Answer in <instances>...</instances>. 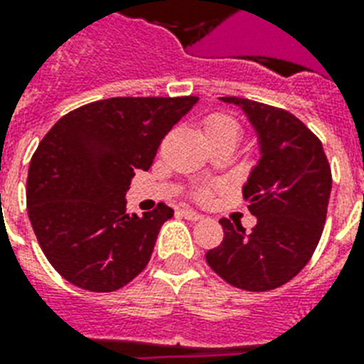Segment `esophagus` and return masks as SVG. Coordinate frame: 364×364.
<instances>
[{
    "instance_id": "1",
    "label": "esophagus",
    "mask_w": 364,
    "mask_h": 364,
    "mask_svg": "<svg viewBox=\"0 0 364 364\" xmlns=\"http://www.w3.org/2000/svg\"><path fill=\"white\" fill-rule=\"evenodd\" d=\"M181 215L187 218V220H200V218L203 217V215H200L198 211H194V209H188V208L181 209Z\"/></svg>"
}]
</instances>
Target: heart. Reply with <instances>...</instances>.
Masks as SVG:
<instances>
[{
    "label": "heart",
    "mask_w": 364,
    "mask_h": 364,
    "mask_svg": "<svg viewBox=\"0 0 364 364\" xmlns=\"http://www.w3.org/2000/svg\"><path fill=\"white\" fill-rule=\"evenodd\" d=\"M203 131L208 140H217V138H233L237 141L239 134H241V123H239L232 114H226V112H215V114H209L205 119H203ZM215 192L213 185H202V187L196 188V198L198 200H209Z\"/></svg>",
    "instance_id": "obj_1"
}]
</instances>
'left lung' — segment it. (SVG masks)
<instances>
[{"instance_id": "obj_1", "label": "left lung", "mask_w": 364, "mask_h": 364, "mask_svg": "<svg viewBox=\"0 0 364 364\" xmlns=\"http://www.w3.org/2000/svg\"><path fill=\"white\" fill-rule=\"evenodd\" d=\"M241 106L259 138L262 159L243 187L258 224L220 218L223 243L208 250L209 267L228 284L269 291L289 282L309 264L327 217L331 166L320 138L288 110L241 97H223Z\"/></svg>"}]
</instances>
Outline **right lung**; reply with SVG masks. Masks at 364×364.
Instances as JSON below:
<instances>
[{
    "mask_svg": "<svg viewBox=\"0 0 364 364\" xmlns=\"http://www.w3.org/2000/svg\"><path fill=\"white\" fill-rule=\"evenodd\" d=\"M198 97H112L65 114L31 156L28 215L52 267L87 291H115L146 269L173 209L125 211L136 170Z\"/></svg>",
    "mask_w": 364,
    "mask_h": 364,
    "instance_id": "right-lung-1",
    "label": "right lung"
}]
</instances>
